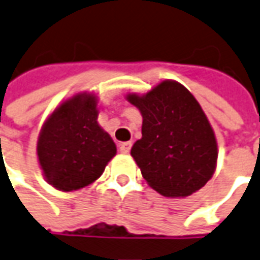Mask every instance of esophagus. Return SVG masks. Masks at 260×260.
Wrapping results in <instances>:
<instances>
[{"mask_svg":"<svg viewBox=\"0 0 260 260\" xmlns=\"http://www.w3.org/2000/svg\"><path fill=\"white\" fill-rule=\"evenodd\" d=\"M119 149H120V152H122V153H124V155H126V153H128V152H130V149H132V142H122V144H120V145H119Z\"/></svg>","mask_w":260,"mask_h":260,"instance_id":"obj_1","label":"esophagus"}]
</instances>
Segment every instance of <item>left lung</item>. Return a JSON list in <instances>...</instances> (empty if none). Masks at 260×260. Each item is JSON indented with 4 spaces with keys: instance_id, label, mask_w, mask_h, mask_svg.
I'll list each match as a JSON object with an SVG mask.
<instances>
[{
    "instance_id": "1",
    "label": "left lung",
    "mask_w": 260,
    "mask_h": 260,
    "mask_svg": "<svg viewBox=\"0 0 260 260\" xmlns=\"http://www.w3.org/2000/svg\"><path fill=\"white\" fill-rule=\"evenodd\" d=\"M127 100L142 115V138L132 156L148 185L166 197H185L214 174L218 146L214 130L197 100L175 81H163L144 95Z\"/></svg>"
}]
</instances>
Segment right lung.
Here are the masks:
<instances>
[{
  "label": "right lung",
  "instance_id": "1",
  "mask_svg": "<svg viewBox=\"0 0 260 260\" xmlns=\"http://www.w3.org/2000/svg\"><path fill=\"white\" fill-rule=\"evenodd\" d=\"M97 100L77 94L53 111L40 133L37 153L45 178L63 192L93 183L104 173L116 146L97 123Z\"/></svg>",
  "mask_w": 260,
  "mask_h": 260
}]
</instances>
